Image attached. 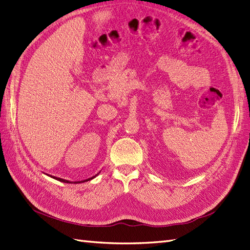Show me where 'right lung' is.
Listing matches in <instances>:
<instances>
[{"mask_svg":"<svg viewBox=\"0 0 250 250\" xmlns=\"http://www.w3.org/2000/svg\"><path fill=\"white\" fill-rule=\"evenodd\" d=\"M100 173V172H99ZM98 173V174H99ZM98 174H96V175H94L93 177H89V178H87V180H84V181H81V182H75V184H78V183H84V182H88V181H91V180H93V178H95L96 176H97ZM50 177H53V178H55V180H57V181H59V182H63V183H67V184H70V182L69 181H66V180H63V178H59V177H55V176H52V175H49Z\"/></svg>","mask_w":250,"mask_h":250,"instance_id":"1","label":"right lung"}]
</instances>
